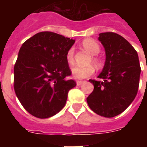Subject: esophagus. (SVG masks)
<instances>
[{"mask_svg":"<svg viewBox=\"0 0 147 147\" xmlns=\"http://www.w3.org/2000/svg\"><path fill=\"white\" fill-rule=\"evenodd\" d=\"M83 83V81H81V80H78V81H76L77 86H81Z\"/></svg>","mask_w":147,"mask_h":147,"instance_id":"esophagus-1","label":"esophagus"}]
</instances>
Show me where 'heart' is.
Listing matches in <instances>:
<instances>
[{
    "label": "heart",
    "mask_w": 147,
    "mask_h": 147,
    "mask_svg": "<svg viewBox=\"0 0 147 147\" xmlns=\"http://www.w3.org/2000/svg\"><path fill=\"white\" fill-rule=\"evenodd\" d=\"M84 49L89 52L90 54L97 55L100 52V46L93 39H85L83 42ZM66 60L69 64H74V49L70 48L67 52ZM93 62L94 64H98V59L95 57H93ZM94 67L93 65H88L86 67L76 66L71 68V75L76 80H82L92 76L94 73Z\"/></svg>",
    "instance_id": "1"
}]
</instances>
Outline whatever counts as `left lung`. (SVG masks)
Masks as SVG:
<instances>
[{"instance_id":"8db88e82","label":"left lung","mask_w":147,"mask_h":147,"mask_svg":"<svg viewBox=\"0 0 147 147\" xmlns=\"http://www.w3.org/2000/svg\"><path fill=\"white\" fill-rule=\"evenodd\" d=\"M98 40L105 51V65L98 76L102 81L89 80L94 90L86 102L98 115L113 117L123 113L136 98L141 67L136 49L120 34L101 33Z\"/></svg>"}]
</instances>
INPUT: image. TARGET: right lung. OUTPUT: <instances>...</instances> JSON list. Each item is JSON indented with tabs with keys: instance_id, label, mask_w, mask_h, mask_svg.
Here are the masks:
<instances>
[{
	"instance_id": "obj_1",
	"label": "right lung",
	"mask_w": 147,
	"mask_h": 147,
	"mask_svg": "<svg viewBox=\"0 0 147 147\" xmlns=\"http://www.w3.org/2000/svg\"><path fill=\"white\" fill-rule=\"evenodd\" d=\"M74 39L53 32H40L27 39L14 67V89L26 110L38 118H49L64 108L69 90L76 86L66 54Z\"/></svg>"
}]
</instances>
